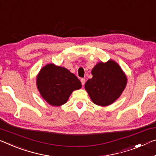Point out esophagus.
I'll list each match as a JSON object with an SVG mask.
<instances>
[{"instance_id":"34e87169","label":"esophagus","mask_w":156,"mask_h":156,"mask_svg":"<svg viewBox=\"0 0 156 156\" xmlns=\"http://www.w3.org/2000/svg\"><path fill=\"white\" fill-rule=\"evenodd\" d=\"M80 81H81V83H82L83 85H85V78H81Z\"/></svg>"}]
</instances>
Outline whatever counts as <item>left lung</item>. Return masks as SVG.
<instances>
[{"instance_id":"left-lung-1","label":"left lung","mask_w":156,"mask_h":156,"mask_svg":"<svg viewBox=\"0 0 156 156\" xmlns=\"http://www.w3.org/2000/svg\"><path fill=\"white\" fill-rule=\"evenodd\" d=\"M91 73L93 77L86 82L85 87L96 105L112 104L122 94L126 85V76L113 60L97 64Z\"/></svg>"}]
</instances>
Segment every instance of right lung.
<instances>
[{"instance_id":"obj_1","label":"right lung","mask_w":156,"mask_h":156,"mask_svg":"<svg viewBox=\"0 0 156 156\" xmlns=\"http://www.w3.org/2000/svg\"><path fill=\"white\" fill-rule=\"evenodd\" d=\"M37 85L44 99L53 106L65 104L72 91L82 86L80 80L68 69L53 64L41 69Z\"/></svg>"}]
</instances>
